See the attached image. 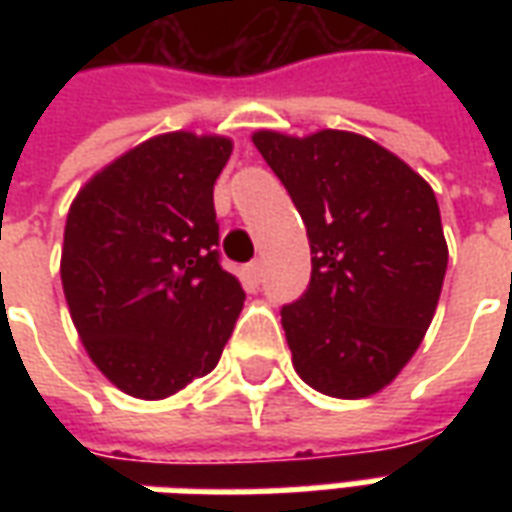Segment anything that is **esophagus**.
I'll return each instance as SVG.
<instances>
[{
	"instance_id": "esophagus-1",
	"label": "esophagus",
	"mask_w": 512,
	"mask_h": 512,
	"mask_svg": "<svg viewBox=\"0 0 512 512\" xmlns=\"http://www.w3.org/2000/svg\"><path fill=\"white\" fill-rule=\"evenodd\" d=\"M249 277L255 279V282L263 279V260H252V263H249Z\"/></svg>"
}]
</instances>
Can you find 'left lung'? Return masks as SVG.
Masks as SVG:
<instances>
[{
  "label": "left lung",
  "instance_id": "obj_1",
  "mask_svg": "<svg viewBox=\"0 0 512 512\" xmlns=\"http://www.w3.org/2000/svg\"><path fill=\"white\" fill-rule=\"evenodd\" d=\"M299 208L310 288L282 307L293 367L329 397H370L417 354L439 304L447 241L428 180L354 131H255Z\"/></svg>",
  "mask_w": 512,
  "mask_h": 512
}]
</instances>
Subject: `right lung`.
Here are the masks:
<instances>
[{
	"instance_id": "1",
	"label": "right lung",
	"mask_w": 512,
	"mask_h": 512,
	"mask_svg": "<svg viewBox=\"0 0 512 512\" xmlns=\"http://www.w3.org/2000/svg\"><path fill=\"white\" fill-rule=\"evenodd\" d=\"M219 134L169 131L84 183L65 222L60 277L84 351L112 384L164 400L208 376L244 290L219 266Z\"/></svg>"
}]
</instances>
